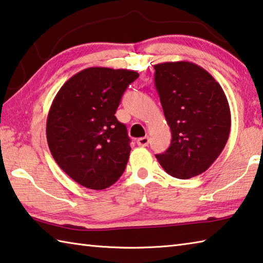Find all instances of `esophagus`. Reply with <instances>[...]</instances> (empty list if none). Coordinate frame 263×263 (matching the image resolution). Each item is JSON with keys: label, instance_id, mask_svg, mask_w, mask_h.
Returning a JSON list of instances; mask_svg holds the SVG:
<instances>
[{"label": "esophagus", "instance_id": "esophagus-1", "mask_svg": "<svg viewBox=\"0 0 263 263\" xmlns=\"http://www.w3.org/2000/svg\"><path fill=\"white\" fill-rule=\"evenodd\" d=\"M137 144H139L140 146H148V144H149V137L148 136L141 137V139L137 140Z\"/></svg>", "mask_w": 263, "mask_h": 263}]
</instances>
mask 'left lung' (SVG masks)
I'll return each instance as SVG.
<instances>
[{
	"label": "left lung",
	"mask_w": 263,
	"mask_h": 263,
	"mask_svg": "<svg viewBox=\"0 0 263 263\" xmlns=\"http://www.w3.org/2000/svg\"><path fill=\"white\" fill-rule=\"evenodd\" d=\"M155 85L172 140L156 155L170 176L190 179L205 172L222 153L231 129V112L222 86L188 61L155 64Z\"/></svg>",
	"instance_id": "8db88e82"
}]
</instances>
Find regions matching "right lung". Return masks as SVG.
Listing matches in <instances>:
<instances>
[{"label": "right lung", "instance_id": "obj_1", "mask_svg": "<svg viewBox=\"0 0 263 263\" xmlns=\"http://www.w3.org/2000/svg\"><path fill=\"white\" fill-rule=\"evenodd\" d=\"M139 73L90 67L64 83L50 105L46 136L55 162L72 180L95 191L121 177L130 153L127 128L115 112Z\"/></svg>", "mask_w": 263, "mask_h": 263}]
</instances>
